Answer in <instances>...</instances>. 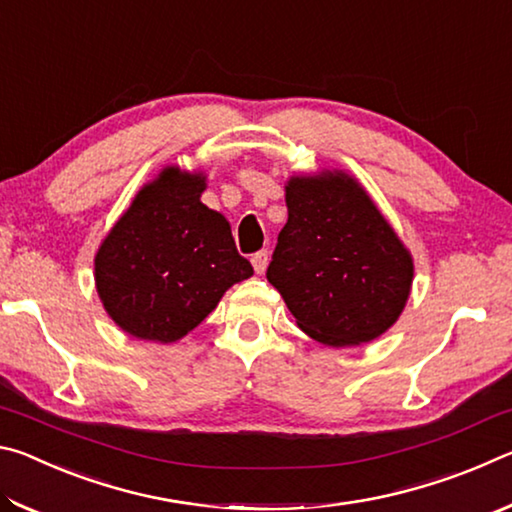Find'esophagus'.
Returning <instances> with one entry per match:
<instances>
[{
  "label": "esophagus",
  "instance_id": "1",
  "mask_svg": "<svg viewBox=\"0 0 512 512\" xmlns=\"http://www.w3.org/2000/svg\"><path fill=\"white\" fill-rule=\"evenodd\" d=\"M268 257H271V255H268V250H259V253L253 255V259H250V262H253L255 273H264V271H266Z\"/></svg>",
  "mask_w": 512,
  "mask_h": 512
}]
</instances>
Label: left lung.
I'll return each mask as SVG.
<instances>
[{
  "label": "left lung",
  "instance_id": "1",
  "mask_svg": "<svg viewBox=\"0 0 512 512\" xmlns=\"http://www.w3.org/2000/svg\"><path fill=\"white\" fill-rule=\"evenodd\" d=\"M289 219L266 277L311 339L348 348L395 325L413 257L357 178L341 169L291 176Z\"/></svg>",
  "mask_w": 512,
  "mask_h": 512
}]
</instances>
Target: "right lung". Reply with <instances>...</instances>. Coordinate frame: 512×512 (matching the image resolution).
I'll return each instance as SVG.
<instances>
[{
	"label": "right lung",
	"instance_id": "1",
	"mask_svg": "<svg viewBox=\"0 0 512 512\" xmlns=\"http://www.w3.org/2000/svg\"><path fill=\"white\" fill-rule=\"evenodd\" d=\"M203 171L164 167L135 194L94 255L108 316L140 341L173 343L201 325L253 266L228 219L201 203Z\"/></svg>",
	"mask_w": 512,
	"mask_h": 512
}]
</instances>
